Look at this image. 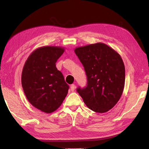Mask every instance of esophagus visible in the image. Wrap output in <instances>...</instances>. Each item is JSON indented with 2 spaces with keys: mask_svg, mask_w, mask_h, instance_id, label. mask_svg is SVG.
<instances>
[{
  "mask_svg": "<svg viewBox=\"0 0 149 149\" xmlns=\"http://www.w3.org/2000/svg\"><path fill=\"white\" fill-rule=\"evenodd\" d=\"M75 89V84H72L71 86H70V90L72 91H74Z\"/></svg>",
  "mask_w": 149,
  "mask_h": 149,
  "instance_id": "obj_1",
  "label": "esophagus"
}]
</instances>
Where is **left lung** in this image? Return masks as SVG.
Returning <instances> with one entry per match:
<instances>
[{"instance_id":"8db88e82","label":"left lung","mask_w":149,"mask_h":149,"mask_svg":"<svg viewBox=\"0 0 149 149\" xmlns=\"http://www.w3.org/2000/svg\"><path fill=\"white\" fill-rule=\"evenodd\" d=\"M74 52L87 75V86L77 91L88 108L97 113L112 109L125 85V66L119 54L103 43L76 47Z\"/></svg>"}]
</instances>
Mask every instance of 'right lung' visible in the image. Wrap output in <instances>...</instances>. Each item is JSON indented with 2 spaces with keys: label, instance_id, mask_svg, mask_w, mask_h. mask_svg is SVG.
<instances>
[{
  "label": "right lung",
  "instance_id": "right-lung-1",
  "mask_svg": "<svg viewBox=\"0 0 149 149\" xmlns=\"http://www.w3.org/2000/svg\"><path fill=\"white\" fill-rule=\"evenodd\" d=\"M65 48L45 46L31 54L22 72V86L28 101L46 113L56 111L68 93L69 86L56 63Z\"/></svg>",
  "mask_w": 149,
  "mask_h": 149
}]
</instances>
